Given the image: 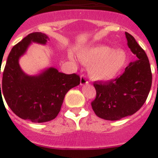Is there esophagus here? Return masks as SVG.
Listing matches in <instances>:
<instances>
[{
  "label": "esophagus",
  "mask_w": 158,
  "mask_h": 158,
  "mask_svg": "<svg viewBox=\"0 0 158 158\" xmlns=\"http://www.w3.org/2000/svg\"><path fill=\"white\" fill-rule=\"evenodd\" d=\"M88 80L87 78H86V76L85 75L82 74L81 76V85H86V84H88Z\"/></svg>",
  "instance_id": "1"
}]
</instances>
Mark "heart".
<instances>
[{
	"instance_id": "obj_1",
	"label": "heart",
	"mask_w": 158,
	"mask_h": 158,
	"mask_svg": "<svg viewBox=\"0 0 158 158\" xmlns=\"http://www.w3.org/2000/svg\"><path fill=\"white\" fill-rule=\"evenodd\" d=\"M78 56L83 63H93L89 68V74L98 81L111 80L120 72L127 61L123 51H114L106 46L84 50Z\"/></svg>"
}]
</instances>
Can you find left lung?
Instances as JSON below:
<instances>
[{
    "label": "left lung",
    "instance_id": "8db88e82",
    "mask_svg": "<svg viewBox=\"0 0 158 158\" xmlns=\"http://www.w3.org/2000/svg\"><path fill=\"white\" fill-rule=\"evenodd\" d=\"M127 46L138 60L131 62L122 75L107 81H95L96 91L91 103L96 115L106 120H118L135 114L146 102L152 85L148 57L135 38L125 32Z\"/></svg>",
    "mask_w": 158,
    "mask_h": 158
}]
</instances>
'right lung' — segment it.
I'll use <instances>...</instances> for the list:
<instances>
[{
  "label": "right lung",
  "instance_id": "right-lung-1",
  "mask_svg": "<svg viewBox=\"0 0 158 158\" xmlns=\"http://www.w3.org/2000/svg\"><path fill=\"white\" fill-rule=\"evenodd\" d=\"M48 37L33 32L12 47L3 71L1 93L11 110L19 118L32 123H45L58 115L67 92L80 84L76 73L65 74L51 67L37 76L22 71L19 58L31 42L46 44ZM1 72V70H0ZM1 74V73H0Z\"/></svg>",
  "mask_w": 158,
  "mask_h": 158
}]
</instances>
